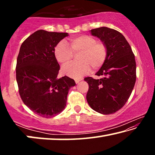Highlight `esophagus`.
I'll use <instances>...</instances> for the list:
<instances>
[{
    "instance_id": "obj_1",
    "label": "esophagus",
    "mask_w": 155,
    "mask_h": 155,
    "mask_svg": "<svg viewBox=\"0 0 155 155\" xmlns=\"http://www.w3.org/2000/svg\"><path fill=\"white\" fill-rule=\"evenodd\" d=\"M81 81H82V78H77V79H75V83H78Z\"/></svg>"
}]
</instances>
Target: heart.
Returning a JSON list of instances; mask_svg holds the SVG:
<instances>
[{
    "label": "heart",
    "mask_w": 155,
    "mask_h": 155,
    "mask_svg": "<svg viewBox=\"0 0 155 155\" xmlns=\"http://www.w3.org/2000/svg\"><path fill=\"white\" fill-rule=\"evenodd\" d=\"M70 48L64 41H61L54 48V53L57 61L66 64L78 54L79 61L69 63L61 68L63 74L73 78H78L90 69L101 68L107 56V47L103 41H97L90 35H81L70 40Z\"/></svg>",
    "instance_id": "obj_1"
}]
</instances>
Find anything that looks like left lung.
<instances>
[{"label": "left lung", "mask_w": 155, "mask_h": 155, "mask_svg": "<svg viewBox=\"0 0 155 155\" xmlns=\"http://www.w3.org/2000/svg\"><path fill=\"white\" fill-rule=\"evenodd\" d=\"M107 47L105 61L96 75L100 79L84 78L89 85L86 96L89 105L100 114L118 111L127 103L136 81V63L129 44L119 31L107 27L90 31Z\"/></svg>", "instance_id": "1"}]
</instances>
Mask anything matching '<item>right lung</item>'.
Here are the masks:
<instances>
[{
    "mask_svg": "<svg viewBox=\"0 0 155 155\" xmlns=\"http://www.w3.org/2000/svg\"><path fill=\"white\" fill-rule=\"evenodd\" d=\"M67 33L38 30L26 39L17 58L16 81L23 103L35 114L52 117L66 106L69 90L76 85L67 76L57 78L59 64L54 48Z\"/></svg>",
    "mask_w": 155,
    "mask_h": 155,
    "instance_id": "add662e5",
    "label": "right lung"
}]
</instances>
